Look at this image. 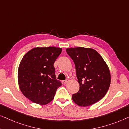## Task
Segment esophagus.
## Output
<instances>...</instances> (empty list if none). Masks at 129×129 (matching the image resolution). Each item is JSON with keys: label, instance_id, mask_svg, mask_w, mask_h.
I'll use <instances>...</instances> for the list:
<instances>
[{"label": "esophagus", "instance_id": "1", "mask_svg": "<svg viewBox=\"0 0 129 129\" xmlns=\"http://www.w3.org/2000/svg\"><path fill=\"white\" fill-rule=\"evenodd\" d=\"M68 81H69L68 79H66V80H64V81H63V82H64V83H65H65H68Z\"/></svg>", "mask_w": 129, "mask_h": 129}]
</instances>
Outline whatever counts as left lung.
I'll list each match as a JSON object with an SVG mask.
<instances>
[{
  "instance_id": "left-lung-1",
  "label": "left lung",
  "mask_w": 129,
  "mask_h": 129,
  "mask_svg": "<svg viewBox=\"0 0 129 129\" xmlns=\"http://www.w3.org/2000/svg\"><path fill=\"white\" fill-rule=\"evenodd\" d=\"M66 51L75 64L80 86L79 91L72 95V100L83 107L100 101L110 84L109 69L103 58L96 51L89 48H70Z\"/></svg>"
}]
</instances>
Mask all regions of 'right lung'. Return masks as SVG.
<instances>
[{"label": "right lung", "instance_id": "add662e5", "mask_svg": "<svg viewBox=\"0 0 129 129\" xmlns=\"http://www.w3.org/2000/svg\"><path fill=\"white\" fill-rule=\"evenodd\" d=\"M62 51L55 47L34 48L24 55L18 69L21 92L33 102L46 105L54 99L60 81L56 79L54 64Z\"/></svg>", "mask_w": 129, "mask_h": 129}]
</instances>
